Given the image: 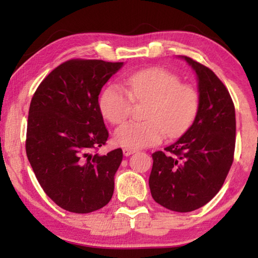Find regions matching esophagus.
Masks as SVG:
<instances>
[{
  "label": "esophagus",
  "instance_id": "obj_1",
  "mask_svg": "<svg viewBox=\"0 0 258 258\" xmlns=\"http://www.w3.org/2000/svg\"><path fill=\"white\" fill-rule=\"evenodd\" d=\"M136 149H132V148H123V155L124 156H130V155L136 153Z\"/></svg>",
  "mask_w": 258,
  "mask_h": 258
}]
</instances>
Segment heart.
I'll list each match as a JSON object with an SVG mask.
<instances>
[{"label":"heart","mask_w":258,"mask_h":258,"mask_svg":"<svg viewBox=\"0 0 258 258\" xmlns=\"http://www.w3.org/2000/svg\"><path fill=\"white\" fill-rule=\"evenodd\" d=\"M124 90L108 86L100 96L105 119L119 124L129 117L134 102L148 101L146 121L128 122L115 132L116 143L126 148H146L160 143L165 134L177 137L192 124L200 105L196 88L179 82L174 73L158 67L141 69L126 76Z\"/></svg>","instance_id":"b5f03b06"}]
</instances>
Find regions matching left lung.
I'll use <instances>...</instances> for the list:
<instances>
[{
	"instance_id": "8db88e82",
	"label": "left lung",
	"mask_w": 258,
	"mask_h": 258,
	"mask_svg": "<svg viewBox=\"0 0 258 258\" xmlns=\"http://www.w3.org/2000/svg\"><path fill=\"white\" fill-rule=\"evenodd\" d=\"M199 80L195 121L174 144L156 151L149 177L151 196L162 207L189 213L207 204L223 185L234 161L235 105L213 70L182 56Z\"/></svg>"
}]
</instances>
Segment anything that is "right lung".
Returning <instances> with one entry per match:
<instances>
[{
    "mask_svg": "<svg viewBox=\"0 0 258 258\" xmlns=\"http://www.w3.org/2000/svg\"><path fill=\"white\" fill-rule=\"evenodd\" d=\"M123 62L69 59L35 91L27 124L28 160L44 192L62 209L88 214L107 206L122 149L95 153L109 133L98 95Z\"/></svg>",
    "mask_w": 258,
    "mask_h": 258,
    "instance_id": "1",
    "label": "right lung"
}]
</instances>
